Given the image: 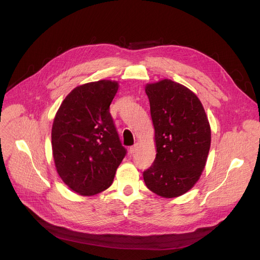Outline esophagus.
<instances>
[{
    "mask_svg": "<svg viewBox=\"0 0 260 260\" xmlns=\"http://www.w3.org/2000/svg\"><path fill=\"white\" fill-rule=\"evenodd\" d=\"M138 149H139V145H138L137 143H136V144H134L133 146H131V147H129V153L134 155L135 153H137Z\"/></svg>",
    "mask_w": 260,
    "mask_h": 260,
    "instance_id": "esophagus-1",
    "label": "esophagus"
}]
</instances>
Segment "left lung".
Segmentation results:
<instances>
[{"instance_id": "left-lung-1", "label": "left lung", "mask_w": 260, "mask_h": 260, "mask_svg": "<svg viewBox=\"0 0 260 260\" xmlns=\"http://www.w3.org/2000/svg\"><path fill=\"white\" fill-rule=\"evenodd\" d=\"M157 154L143 179L153 193L174 198L198 181L211 146V128L197 95L169 79L147 84Z\"/></svg>"}]
</instances>
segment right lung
I'll use <instances>...</instances> for the list:
<instances>
[{
    "mask_svg": "<svg viewBox=\"0 0 260 260\" xmlns=\"http://www.w3.org/2000/svg\"><path fill=\"white\" fill-rule=\"evenodd\" d=\"M118 83L101 80L73 89L54 117L51 146L63 182L83 196L99 194L112 185L126 155L109 113Z\"/></svg>",
    "mask_w": 260,
    "mask_h": 260,
    "instance_id": "obj_1",
    "label": "right lung"
}]
</instances>
